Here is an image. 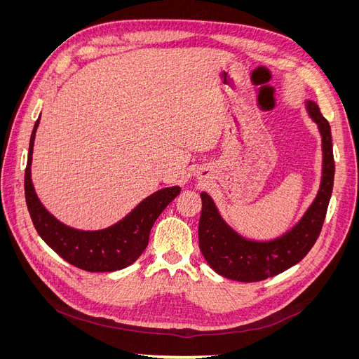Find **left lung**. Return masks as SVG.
<instances>
[{"instance_id":"obj_1","label":"left lung","mask_w":359,"mask_h":359,"mask_svg":"<svg viewBox=\"0 0 359 359\" xmlns=\"http://www.w3.org/2000/svg\"><path fill=\"white\" fill-rule=\"evenodd\" d=\"M307 111L318 124L322 136V181L316 199L293 229L266 243L244 240L223 222L208 194L201 193L199 248L217 274L244 283L274 277L298 264L319 238L331 199L335 166L328 121L314 102H307Z\"/></svg>"}]
</instances>
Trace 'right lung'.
Instances as JSON below:
<instances>
[{
    "label": "right lung",
    "instance_id": "obj_1",
    "mask_svg": "<svg viewBox=\"0 0 359 359\" xmlns=\"http://www.w3.org/2000/svg\"><path fill=\"white\" fill-rule=\"evenodd\" d=\"M39 121L40 118L29 139L24 184L27 206L37 233L64 260L90 273H111L132 265L147 248L157 217L178 196L181 189L169 187L153 193L121 222L103 231L85 232L62 224L40 203L31 182V156Z\"/></svg>",
    "mask_w": 359,
    "mask_h": 359
}]
</instances>
